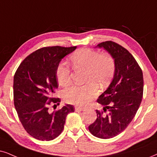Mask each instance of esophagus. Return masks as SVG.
<instances>
[{
    "instance_id": "34e87169",
    "label": "esophagus",
    "mask_w": 157,
    "mask_h": 157,
    "mask_svg": "<svg viewBox=\"0 0 157 157\" xmlns=\"http://www.w3.org/2000/svg\"><path fill=\"white\" fill-rule=\"evenodd\" d=\"M75 112H81V111H84L85 110V108H82V107L76 106H75Z\"/></svg>"
}]
</instances>
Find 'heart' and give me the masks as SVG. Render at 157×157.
Returning a JSON list of instances; mask_svg holds the SVG:
<instances>
[{
	"label": "heart",
	"mask_w": 157,
	"mask_h": 157,
	"mask_svg": "<svg viewBox=\"0 0 157 157\" xmlns=\"http://www.w3.org/2000/svg\"><path fill=\"white\" fill-rule=\"evenodd\" d=\"M72 66L77 69L86 71L85 82L82 86H73L63 91L62 97L69 104L85 105L97 96L98 86H103L112 78L115 72L114 59L109 54H100L98 51L82 48L73 53L70 57ZM56 77L61 86H67L71 82V72L66 64H59Z\"/></svg>",
	"instance_id": "heart-1"
}]
</instances>
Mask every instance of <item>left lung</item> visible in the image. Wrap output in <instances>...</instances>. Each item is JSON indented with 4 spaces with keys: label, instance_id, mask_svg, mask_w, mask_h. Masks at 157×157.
<instances>
[{
    "label": "left lung",
    "instance_id": "left-lung-1",
    "mask_svg": "<svg viewBox=\"0 0 157 157\" xmlns=\"http://www.w3.org/2000/svg\"><path fill=\"white\" fill-rule=\"evenodd\" d=\"M96 47L104 48L112 56L115 72L112 82L97 100L104 111L96 110L97 118L88 130L97 138L108 139L125 130L134 118L142 101L144 77L134 57L120 45L106 41Z\"/></svg>",
    "mask_w": 157,
    "mask_h": 157
}]
</instances>
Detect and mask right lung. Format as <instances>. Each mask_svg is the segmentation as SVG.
Instances as JSON below:
<instances>
[{
    "instance_id": "right-lung-1",
    "label": "right lung",
    "mask_w": 157,
    "mask_h": 157,
    "mask_svg": "<svg viewBox=\"0 0 157 157\" xmlns=\"http://www.w3.org/2000/svg\"><path fill=\"white\" fill-rule=\"evenodd\" d=\"M76 48L52 46L38 49L25 59L15 73V109L26 131L37 140L48 141L58 137L64 128L67 114L74 112V106L66 104L51 113L48 105H59L61 101L60 98H53L59 87L56 70L61 59Z\"/></svg>"
}]
</instances>
